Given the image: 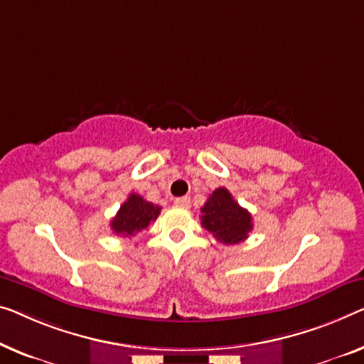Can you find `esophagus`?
I'll list each match as a JSON object with an SVG mask.
<instances>
[{
	"mask_svg": "<svg viewBox=\"0 0 364 364\" xmlns=\"http://www.w3.org/2000/svg\"><path fill=\"white\" fill-rule=\"evenodd\" d=\"M175 204L180 205V208H189V205H191V199H189V196L176 198L175 199Z\"/></svg>",
	"mask_w": 364,
	"mask_h": 364,
	"instance_id": "esophagus-1",
	"label": "esophagus"
}]
</instances>
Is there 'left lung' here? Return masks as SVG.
<instances>
[{"label":"left lung","mask_w":364,"mask_h":364,"mask_svg":"<svg viewBox=\"0 0 364 364\" xmlns=\"http://www.w3.org/2000/svg\"><path fill=\"white\" fill-rule=\"evenodd\" d=\"M200 225L225 245L245 240L253 229L252 214L232 198L229 189L217 188L200 208Z\"/></svg>","instance_id":"8db88e82"}]
</instances>
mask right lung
Here are the masks:
<instances>
[{
	"label": "right lung",
	"instance_id": "obj_1",
	"mask_svg": "<svg viewBox=\"0 0 364 364\" xmlns=\"http://www.w3.org/2000/svg\"><path fill=\"white\" fill-rule=\"evenodd\" d=\"M161 208L145 200L142 196L132 193L126 203L121 205L117 214L111 220V229L116 235L134 237L140 230L147 229L150 222L156 220Z\"/></svg>",
	"mask_w": 364,
	"mask_h": 364
}]
</instances>
